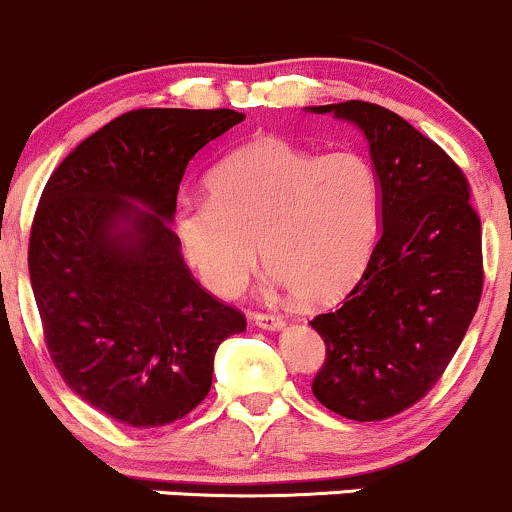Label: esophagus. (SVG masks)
Returning a JSON list of instances; mask_svg holds the SVG:
<instances>
[{
  "label": "esophagus",
  "instance_id": "obj_1",
  "mask_svg": "<svg viewBox=\"0 0 512 512\" xmlns=\"http://www.w3.org/2000/svg\"><path fill=\"white\" fill-rule=\"evenodd\" d=\"M252 320H255L257 328L272 330V333H277V330L284 328L282 316H274V313H255V316H252Z\"/></svg>",
  "mask_w": 512,
  "mask_h": 512
}]
</instances>
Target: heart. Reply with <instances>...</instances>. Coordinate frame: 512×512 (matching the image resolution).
I'll list each match as a JSON object with an SVG mask.
<instances>
[{
    "label": "heart",
    "mask_w": 512,
    "mask_h": 512,
    "mask_svg": "<svg viewBox=\"0 0 512 512\" xmlns=\"http://www.w3.org/2000/svg\"><path fill=\"white\" fill-rule=\"evenodd\" d=\"M381 223L379 174L357 153L316 155L257 138L218 162L206 201L182 206L174 233L206 289L240 294L262 260L296 299L328 303L367 267Z\"/></svg>",
    "instance_id": "b5f03b06"
}]
</instances>
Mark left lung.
<instances>
[{
	"instance_id": "left-lung-1",
	"label": "left lung",
	"mask_w": 512,
	"mask_h": 512,
	"mask_svg": "<svg viewBox=\"0 0 512 512\" xmlns=\"http://www.w3.org/2000/svg\"><path fill=\"white\" fill-rule=\"evenodd\" d=\"M355 123L381 184V230L367 269L311 328L325 342L313 393L342 418L374 423L437 384L479 308L481 221L466 177L406 119L369 101L306 106Z\"/></svg>"
}]
</instances>
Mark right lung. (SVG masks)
Instances as JSON below:
<instances>
[{"label":"right lung","instance_id":"1","mask_svg":"<svg viewBox=\"0 0 512 512\" xmlns=\"http://www.w3.org/2000/svg\"><path fill=\"white\" fill-rule=\"evenodd\" d=\"M240 121L233 109L128 111L43 189L28 274L48 352L82 401L128 428L194 411L218 345L245 330L192 277L172 230L189 160Z\"/></svg>","mask_w":512,"mask_h":512}]
</instances>
